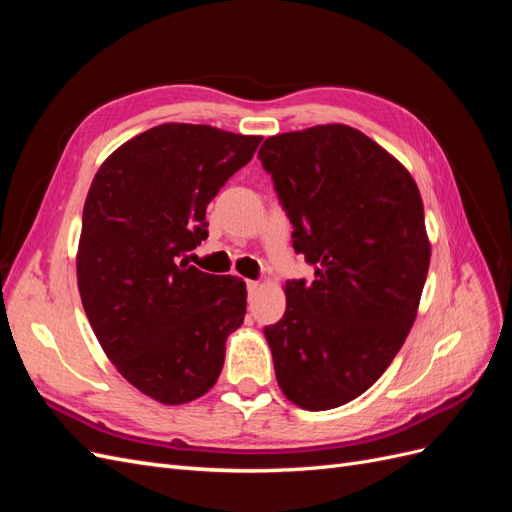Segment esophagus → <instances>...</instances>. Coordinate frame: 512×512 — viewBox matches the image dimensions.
I'll list each match as a JSON object with an SVG mask.
<instances>
[{
  "label": "esophagus",
  "mask_w": 512,
  "mask_h": 512,
  "mask_svg": "<svg viewBox=\"0 0 512 512\" xmlns=\"http://www.w3.org/2000/svg\"><path fill=\"white\" fill-rule=\"evenodd\" d=\"M245 288H247V294H250V297H254V294L260 290V284L258 282H245Z\"/></svg>",
  "instance_id": "1"
}]
</instances>
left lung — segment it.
Listing matches in <instances>:
<instances>
[{"mask_svg":"<svg viewBox=\"0 0 512 512\" xmlns=\"http://www.w3.org/2000/svg\"><path fill=\"white\" fill-rule=\"evenodd\" d=\"M258 160L314 280L286 282V312L265 327L275 378L303 410L356 399L391 365L429 269L414 179L363 132L329 123L267 138Z\"/></svg>","mask_w":512,"mask_h":512,"instance_id":"1","label":"left lung"}]
</instances>
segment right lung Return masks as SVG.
I'll return each instance as SVG.
<instances>
[{"label":"right lung","mask_w":512,"mask_h":512,"mask_svg":"<svg viewBox=\"0 0 512 512\" xmlns=\"http://www.w3.org/2000/svg\"><path fill=\"white\" fill-rule=\"evenodd\" d=\"M260 141L162 123L121 145L89 188L76 256L85 314L119 374L162 404L205 395L243 324L245 282L185 254L207 239V205Z\"/></svg>","instance_id":"add662e5"}]
</instances>
